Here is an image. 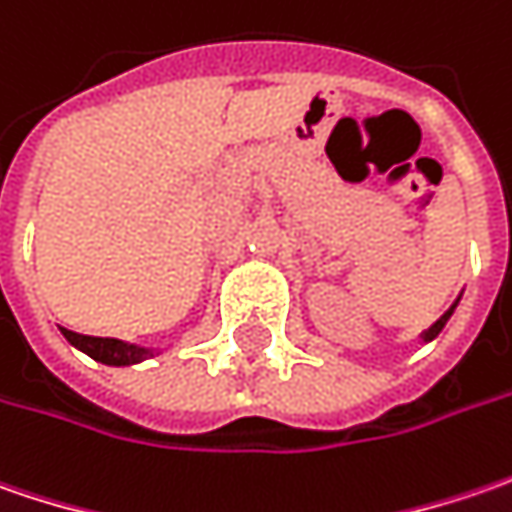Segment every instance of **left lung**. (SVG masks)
Instances as JSON below:
<instances>
[{
	"instance_id": "left-lung-1",
	"label": "left lung",
	"mask_w": 512,
	"mask_h": 512,
	"mask_svg": "<svg viewBox=\"0 0 512 512\" xmlns=\"http://www.w3.org/2000/svg\"><path fill=\"white\" fill-rule=\"evenodd\" d=\"M456 306H458V300L453 303V306H450V309H447V312H444V315H441V318H438V321L433 323V326H430V329H427V332H421V341H424V344H427V341H433V338H438V332H441V329L447 326L450 315L456 312Z\"/></svg>"
}]
</instances>
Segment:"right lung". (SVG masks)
Here are the masks:
<instances>
[{
    "label": "right lung",
    "mask_w": 512,
    "mask_h": 512,
    "mask_svg": "<svg viewBox=\"0 0 512 512\" xmlns=\"http://www.w3.org/2000/svg\"><path fill=\"white\" fill-rule=\"evenodd\" d=\"M62 335L68 338V344L77 346L85 355H91L94 361L108 364V367H131V364H140V361L154 355V349L125 344V341H117V338H94V335H79V332H71V329H62Z\"/></svg>",
    "instance_id": "right-lung-1"
}]
</instances>
